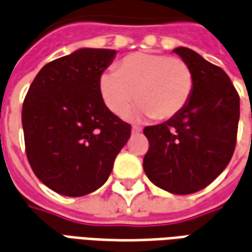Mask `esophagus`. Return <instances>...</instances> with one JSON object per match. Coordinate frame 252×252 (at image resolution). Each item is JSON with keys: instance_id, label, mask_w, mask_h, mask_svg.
I'll list each match as a JSON object with an SVG mask.
<instances>
[{"instance_id": "1", "label": "esophagus", "mask_w": 252, "mask_h": 252, "mask_svg": "<svg viewBox=\"0 0 252 252\" xmlns=\"http://www.w3.org/2000/svg\"><path fill=\"white\" fill-rule=\"evenodd\" d=\"M142 132V128L139 126H132V135H139Z\"/></svg>"}]
</instances>
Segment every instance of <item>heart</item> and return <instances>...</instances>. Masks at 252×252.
I'll list each match as a JSON object with an SVG mask.
<instances>
[{"instance_id":"heart-1","label":"heart","mask_w":252,"mask_h":252,"mask_svg":"<svg viewBox=\"0 0 252 252\" xmlns=\"http://www.w3.org/2000/svg\"><path fill=\"white\" fill-rule=\"evenodd\" d=\"M194 75L186 62L154 52H135L116 64V71L99 78L105 105L124 116L136 98L139 113L157 120H169L189 102Z\"/></svg>"}]
</instances>
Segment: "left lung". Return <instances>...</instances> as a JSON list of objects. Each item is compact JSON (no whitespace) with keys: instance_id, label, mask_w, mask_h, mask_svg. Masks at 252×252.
<instances>
[{"instance_id":"1","label":"left lung","mask_w":252,"mask_h":252,"mask_svg":"<svg viewBox=\"0 0 252 252\" xmlns=\"http://www.w3.org/2000/svg\"><path fill=\"white\" fill-rule=\"evenodd\" d=\"M174 52L191 68L194 89L178 115L144 128L150 148L143 167L160 189L191 194L216 180L232 158L240 99L222 68L186 47Z\"/></svg>"}]
</instances>
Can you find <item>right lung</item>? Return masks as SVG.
<instances>
[{"mask_svg":"<svg viewBox=\"0 0 252 252\" xmlns=\"http://www.w3.org/2000/svg\"><path fill=\"white\" fill-rule=\"evenodd\" d=\"M115 50L81 48L47 63L23 104L25 153L39 180L62 195L81 197L104 185L131 136L112 113L99 78Z\"/></svg>","mask_w":252,"mask_h":252,"instance_id":"obj_1","label":"right lung"}]
</instances>
